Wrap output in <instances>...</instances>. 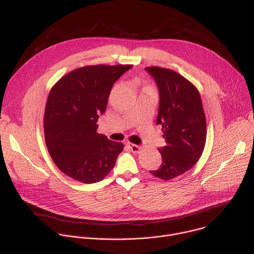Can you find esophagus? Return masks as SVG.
<instances>
[{
    "label": "esophagus",
    "instance_id": "34e87169",
    "mask_svg": "<svg viewBox=\"0 0 254 254\" xmlns=\"http://www.w3.org/2000/svg\"><path fill=\"white\" fill-rule=\"evenodd\" d=\"M127 146H128V148L130 149V151L132 153H138L141 149L139 146H137V144H133V143H130V142L127 143Z\"/></svg>",
    "mask_w": 254,
    "mask_h": 254
}]
</instances>
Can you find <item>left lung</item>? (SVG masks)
I'll return each instance as SVG.
<instances>
[{"instance_id": "8db88e82", "label": "left lung", "mask_w": 254, "mask_h": 254, "mask_svg": "<svg viewBox=\"0 0 254 254\" xmlns=\"http://www.w3.org/2000/svg\"><path fill=\"white\" fill-rule=\"evenodd\" d=\"M159 90L157 125L162 126L166 146L159 152L162 165L150 171L171 180L189 171L200 159L206 142V119L197 88L177 72L160 67L144 68Z\"/></svg>"}]
</instances>
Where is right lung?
<instances>
[{"label":"right lung","instance_id":"right-lung-1","mask_svg":"<svg viewBox=\"0 0 254 254\" xmlns=\"http://www.w3.org/2000/svg\"><path fill=\"white\" fill-rule=\"evenodd\" d=\"M131 65H96L75 69L51 89L44 132L49 154L67 176L81 183L99 182L115 167L124 144L97 133L115 82Z\"/></svg>","mask_w":254,"mask_h":254}]
</instances>
